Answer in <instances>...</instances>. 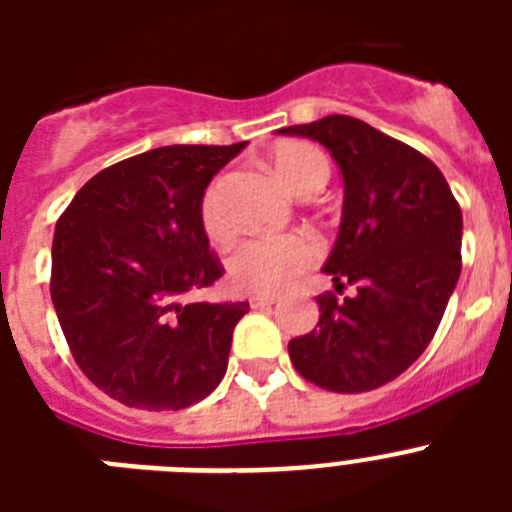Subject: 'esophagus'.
<instances>
[{"instance_id":"obj_1","label":"esophagus","mask_w":512,"mask_h":512,"mask_svg":"<svg viewBox=\"0 0 512 512\" xmlns=\"http://www.w3.org/2000/svg\"><path fill=\"white\" fill-rule=\"evenodd\" d=\"M277 300L279 297H274V295H251L248 297L251 307H269V305H274Z\"/></svg>"}]
</instances>
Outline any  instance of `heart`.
<instances>
[{"instance_id":"heart-1","label":"heart","mask_w":512,"mask_h":512,"mask_svg":"<svg viewBox=\"0 0 512 512\" xmlns=\"http://www.w3.org/2000/svg\"><path fill=\"white\" fill-rule=\"evenodd\" d=\"M274 169L284 187L305 194L315 184L328 182L330 164L320 148L289 140L274 151ZM200 223L215 243L233 235V220L225 207V174H217L202 192ZM320 259V243L307 233L253 235L230 251L228 279L235 289L251 295H279Z\"/></svg>"}]
</instances>
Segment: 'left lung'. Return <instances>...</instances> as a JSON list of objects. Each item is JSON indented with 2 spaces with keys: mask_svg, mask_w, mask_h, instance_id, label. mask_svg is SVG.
<instances>
[{
  "mask_svg": "<svg viewBox=\"0 0 512 512\" xmlns=\"http://www.w3.org/2000/svg\"><path fill=\"white\" fill-rule=\"evenodd\" d=\"M323 143L341 166L343 220L318 295L320 320L289 341L307 382L356 395L400 377L423 354L461 274V207L431 158L364 120L328 115L282 128Z\"/></svg>",
  "mask_w": 512,
  "mask_h": 512,
  "instance_id": "obj_1",
  "label": "left lung"
}]
</instances>
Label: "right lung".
I'll return each instance as SVG.
<instances>
[{"label": "right lung", "mask_w": 512, "mask_h": 512, "mask_svg": "<svg viewBox=\"0 0 512 512\" xmlns=\"http://www.w3.org/2000/svg\"><path fill=\"white\" fill-rule=\"evenodd\" d=\"M246 148L164 146L107 166L76 192L53 233L51 297L84 377L138 410L205 400L228 369L248 302H184L225 269L200 200Z\"/></svg>", "instance_id": "1"}]
</instances>
